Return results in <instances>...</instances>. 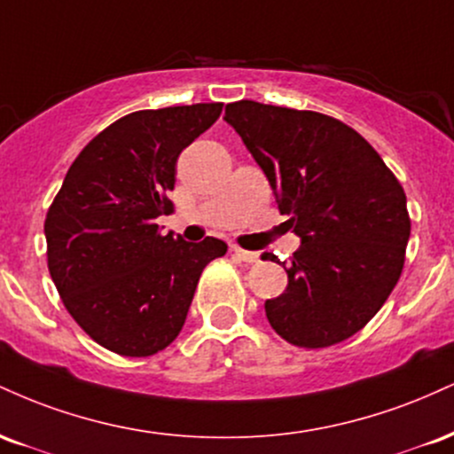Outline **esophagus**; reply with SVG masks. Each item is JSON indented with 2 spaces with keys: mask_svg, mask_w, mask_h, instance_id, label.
Returning a JSON list of instances; mask_svg holds the SVG:
<instances>
[{
  "mask_svg": "<svg viewBox=\"0 0 454 454\" xmlns=\"http://www.w3.org/2000/svg\"><path fill=\"white\" fill-rule=\"evenodd\" d=\"M231 252H232L234 256H237L239 260H243V262H247V264H254V262H258V252H247V249H241V247H237V245H232V247H231Z\"/></svg>",
  "mask_w": 454,
  "mask_h": 454,
  "instance_id": "obj_1",
  "label": "esophagus"
}]
</instances>
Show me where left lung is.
Instances as JSON below:
<instances>
[{"instance_id": "obj_1", "label": "left lung", "mask_w": 454, "mask_h": 454, "mask_svg": "<svg viewBox=\"0 0 454 454\" xmlns=\"http://www.w3.org/2000/svg\"><path fill=\"white\" fill-rule=\"evenodd\" d=\"M223 119L301 237L284 262V294L264 303L270 326L309 350L348 340L387 303L403 270L411 228L403 187L378 151L335 117L241 100L228 104Z\"/></svg>"}]
</instances>
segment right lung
<instances>
[{
	"label": "right lung",
	"instance_id": "1",
	"mask_svg": "<svg viewBox=\"0 0 454 454\" xmlns=\"http://www.w3.org/2000/svg\"><path fill=\"white\" fill-rule=\"evenodd\" d=\"M222 102L137 111L90 140L44 220L46 262L67 314L121 356H151L185 325L202 269L228 245L161 234L176 158L222 114Z\"/></svg>",
	"mask_w": 454,
	"mask_h": 454
}]
</instances>
